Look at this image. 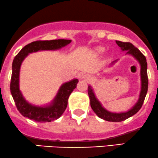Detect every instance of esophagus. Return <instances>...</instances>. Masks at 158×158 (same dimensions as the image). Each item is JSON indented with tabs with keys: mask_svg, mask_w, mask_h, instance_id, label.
I'll list each match as a JSON object with an SVG mask.
<instances>
[{
	"mask_svg": "<svg viewBox=\"0 0 158 158\" xmlns=\"http://www.w3.org/2000/svg\"><path fill=\"white\" fill-rule=\"evenodd\" d=\"M81 78L85 80L86 81H90L92 80V77L89 75H88V74H84V75L81 76Z\"/></svg>",
	"mask_w": 158,
	"mask_h": 158,
	"instance_id": "esophagus-1",
	"label": "esophagus"
}]
</instances>
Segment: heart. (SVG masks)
Returning a JSON list of instances; mask_svg holds the SVG:
<instances>
[{
  "label": "heart",
  "instance_id": "obj_1",
  "mask_svg": "<svg viewBox=\"0 0 158 158\" xmlns=\"http://www.w3.org/2000/svg\"><path fill=\"white\" fill-rule=\"evenodd\" d=\"M97 51H98V52L102 53L104 52V49H103V48H98V49H97Z\"/></svg>",
  "mask_w": 158,
  "mask_h": 158
}]
</instances>
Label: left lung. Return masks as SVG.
<instances>
[{
  "label": "left lung",
  "mask_w": 158,
  "mask_h": 158,
  "mask_svg": "<svg viewBox=\"0 0 158 158\" xmlns=\"http://www.w3.org/2000/svg\"><path fill=\"white\" fill-rule=\"evenodd\" d=\"M116 44L119 46L122 52H127L126 55H129L132 56L139 63L140 66V91L139 94L138 100L137 101L135 105L127 110V112H112L107 110L104 108L101 103V101L96 97L95 93L94 92V89L91 85L88 86V94L90 100V105L92 110L94 111L97 115L102 119L111 122H120L128 119L130 117L133 116L141 108L144 99H145L146 93L148 91V75H147V62L145 56L140 52L138 48H136L132 44L129 42H122L119 40H116ZM119 59L113 60L111 64V66L114 65L118 62Z\"/></svg>",
  "instance_id": "1"
}]
</instances>
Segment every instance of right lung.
Here are the masks:
<instances>
[{"label": "right lung", "instance_id": "right-lung-1", "mask_svg": "<svg viewBox=\"0 0 158 158\" xmlns=\"http://www.w3.org/2000/svg\"><path fill=\"white\" fill-rule=\"evenodd\" d=\"M71 42V40L65 39L31 42L24 46L15 57L12 62L10 91L17 109L23 117L36 122L46 123L58 119L66 110L69 98L77 86L78 80L73 78L64 83L52 101L46 104L38 106L29 103L23 97L20 89V71L22 63L29 54L39 51H56Z\"/></svg>", "mask_w": 158, "mask_h": 158}]
</instances>
